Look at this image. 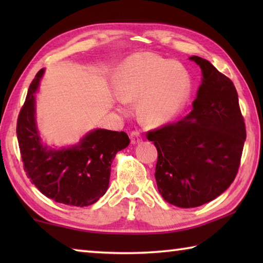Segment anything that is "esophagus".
<instances>
[{
	"instance_id": "34e87169",
	"label": "esophagus",
	"mask_w": 263,
	"mask_h": 263,
	"mask_svg": "<svg viewBox=\"0 0 263 263\" xmlns=\"http://www.w3.org/2000/svg\"><path fill=\"white\" fill-rule=\"evenodd\" d=\"M130 138H131V144H133V145L138 144V142L141 141V133H140V131H138V130L132 131L131 135H130Z\"/></svg>"
}]
</instances>
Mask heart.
I'll list each match as a JSON object with an SVG mask.
<instances>
[{
    "instance_id": "obj_1",
    "label": "heart",
    "mask_w": 263,
    "mask_h": 263,
    "mask_svg": "<svg viewBox=\"0 0 263 263\" xmlns=\"http://www.w3.org/2000/svg\"><path fill=\"white\" fill-rule=\"evenodd\" d=\"M124 102L139 99V114L145 122H166L179 110L190 90L183 66L152 53H139L126 59L115 82Z\"/></svg>"
}]
</instances>
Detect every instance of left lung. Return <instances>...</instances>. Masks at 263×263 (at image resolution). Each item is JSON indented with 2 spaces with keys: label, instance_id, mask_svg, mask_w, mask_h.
Here are the masks:
<instances>
[{
  "label": "left lung",
  "instance_id": "8db88e82",
  "mask_svg": "<svg viewBox=\"0 0 263 263\" xmlns=\"http://www.w3.org/2000/svg\"><path fill=\"white\" fill-rule=\"evenodd\" d=\"M190 60L203 74L191 112L146 133L158 151L159 193L179 208L201 206L224 193L237 176L246 140L233 82L208 60Z\"/></svg>",
  "mask_w": 263,
  "mask_h": 263
}]
</instances>
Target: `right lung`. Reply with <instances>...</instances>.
Returning a JSON list of instances; mask_svg holds the SVG:
<instances>
[{
  "mask_svg": "<svg viewBox=\"0 0 263 263\" xmlns=\"http://www.w3.org/2000/svg\"><path fill=\"white\" fill-rule=\"evenodd\" d=\"M41 69L31 82L17 119V139L24 171L35 188L46 197L72 206H88L105 194L110 167L116 153L130 139L125 132L94 130L78 145L59 151L43 146L34 119V97Z\"/></svg>",
  "mask_w": 263,
  "mask_h": 263,
  "instance_id": "right-lung-1",
  "label": "right lung"
}]
</instances>
